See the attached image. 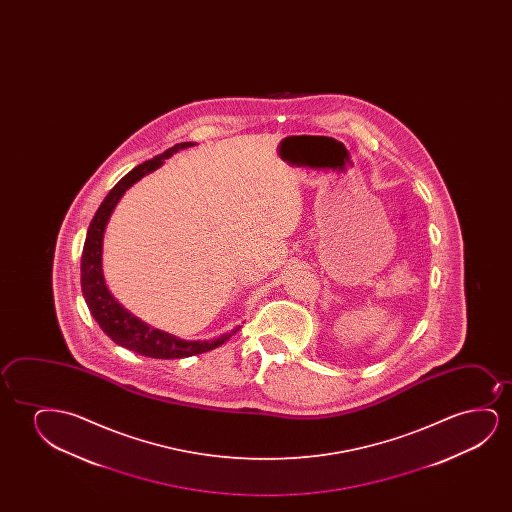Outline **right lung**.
Listing matches in <instances>:
<instances>
[{"mask_svg":"<svg viewBox=\"0 0 512 512\" xmlns=\"http://www.w3.org/2000/svg\"><path fill=\"white\" fill-rule=\"evenodd\" d=\"M196 143L183 141L175 147L169 148L164 154L155 155L152 161L143 162L129 171L115 187H113L105 201L101 203L96 215L92 218L91 225L87 229L84 252H82V294L85 302L91 309V315L103 329L106 336L112 339L113 343L119 344L122 348L136 351L143 357L152 358H183L199 355L204 351L215 350L232 336L236 334L239 327H234L231 332H225L222 336L204 341H187L180 337L173 336L161 329H154L148 323L140 320L138 316L129 313L120 304L112 292L106 287L105 274H103V239H105L106 225L110 222L115 206L119 204L126 190L131 189L134 183L140 182L143 176L154 173L155 169L161 168L166 159L171 155L180 152L183 148L194 147Z\"/></svg>","mask_w":512,"mask_h":512,"instance_id":"obj_1","label":"right lung"}]
</instances>
